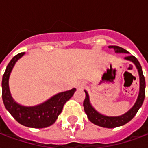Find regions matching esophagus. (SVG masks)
<instances>
[{
  "mask_svg": "<svg viewBox=\"0 0 148 148\" xmlns=\"http://www.w3.org/2000/svg\"><path fill=\"white\" fill-rule=\"evenodd\" d=\"M80 86H81V87H82V86H83V84H82V85H80Z\"/></svg>",
  "mask_w": 148,
  "mask_h": 148,
  "instance_id": "1",
  "label": "esophagus"
}]
</instances>
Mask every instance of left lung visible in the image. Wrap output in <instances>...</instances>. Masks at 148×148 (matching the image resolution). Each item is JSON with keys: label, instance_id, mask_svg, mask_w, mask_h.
Returning a JSON list of instances; mask_svg holds the SVG:
<instances>
[{"label": "left lung", "instance_id": "8db88e82", "mask_svg": "<svg viewBox=\"0 0 148 148\" xmlns=\"http://www.w3.org/2000/svg\"><path fill=\"white\" fill-rule=\"evenodd\" d=\"M109 48L114 49L116 53H130L125 49H122L121 47L112 45V46H109ZM125 60H129L130 62H132V63H134V65L136 66V67L138 71L139 77H140V92H139L137 99L136 101L135 104L133 105V107L130 110H128L126 113L120 116L110 117V116L101 114L92 106L90 100H89V96H88V92L85 90V99L84 100V103H83L84 110L88 116V120L96 125L108 128V129H112V128H115V127L124 125L125 124L128 123L129 121H131L133 119V117L136 115V114L137 113V111L144 103V97H145L146 84H145V79H144V76L143 74L142 67L139 63L138 60L133 56H127L126 57H125Z\"/></svg>", "mask_w": 148, "mask_h": 148}]
</instances>
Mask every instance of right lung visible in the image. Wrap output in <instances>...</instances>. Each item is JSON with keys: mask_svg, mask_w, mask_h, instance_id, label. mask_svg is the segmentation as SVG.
Segmentation results:
<instances>
[{"mask_svg": "<svg viewBox=\"0 0 148 148\" xmlns=\"http://www.w3.org/2000/svg\"><path fill=\"white\" fill-rule=\"evenodd\" d=\"M24 54L25 52H21L15 56L6 67L2 77L3 102L8 112L18 123L29 128H46L55 123L62 112L63 105L73 96L76 88L60 92L42 103L33 107H26L17 103L10 93L8 80L16 63Z\"/></svg>", "mask_w": 148, "mask_h": 148, "instance_id": "1", "label": "right lung"}]
</instances>
